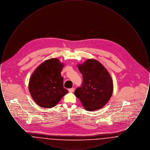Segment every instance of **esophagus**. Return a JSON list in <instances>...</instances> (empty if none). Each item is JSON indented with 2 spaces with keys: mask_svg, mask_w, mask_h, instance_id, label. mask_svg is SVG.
<instances>
[{
  "mask_svg": "<svg viewBox=\"0 0 150 150\" xmlns=\"http://www.w3.org/2000/svg\"><path fill=\"white\" fill-rule=\"evenodd\" d=\"M69 92H73L74 91V88H72L69 89Z\"/></svg>",
  "mask_w": 150,
  "mask_h": 150,
  "instance_id": "34e87169",
  "label": "esophagus"
}]
</instances>
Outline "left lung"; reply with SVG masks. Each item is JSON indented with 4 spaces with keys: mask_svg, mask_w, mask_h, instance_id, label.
<instances>
[{
    "mask_svg": "<svg viewBox=\"0 0 150 150\" xmlns=\"http://www.w3.org/2000/svg\"><path fill=\"white\" fill-rule=\"evenodd\" d=\"M83 75L81 86L76 89L75 95L87 111H95L103 107L113 92V83L105 67L97 60L88 59L78 65Z\"/></svg>",
    "mask_w": 150,
    "mask_h": 150,
    "instance_id": "obj_1",
    "label": "left lung"
}]
</instances>
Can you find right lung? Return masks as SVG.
Returning <instances> with one entry per match:
<instances>
[{"label": "right lung", "instance_id": "add662e5", "mask_svg": "<svg viewBox=\"0 0 150 150\" xmlns=\"http://www.w3.org/2000/svg\"><path fill=\"white\" fill-rule=\"evenodd\" d=\"M64 64L57 58L44 61L38 66L29 81V91L39 106H55L68 91L64 87L61 71Z\"/></svg>", "mask_w": 150, "mask_h": 150}]
</instances>
